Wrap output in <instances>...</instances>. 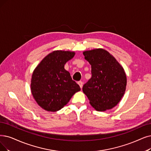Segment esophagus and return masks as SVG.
<instances>
[{
    "label": "esophagus",
    "mask_w": 151,
    "mask_h": 151,
    "mask_svg": "<svg viewBox=\"0 0 151 151\" xmlns=\"http://www.w3.org/2000/svg\"><path fill=\"white\" fill-rule=\"evenodd\" d=\"M77 83L79 84V86H80V87H81V88H82V86H83V82H82V81H79V82H77Z\"/></svg>",
    "instance_id": "34e87169"
}]
</instances>
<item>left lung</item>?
Returning a JSON list of instances; mask_svg holds the SVG:
<instances>
[{
  "label": "left lung",
  "instance_id": "1",
  "mask_svg": "<svg viewBox=\"0 0 151 151\" xmlns=\"http://www.w3.org/2000/svg\"><path fill=\"white\" fill-rule=\"evenodd\" d=\"M91 65L92 77L82 90L96 111H105L115 106L123 96L126 76L123 68L107 51L98 48L83 52Z\"/></svg>",
  "mask_w": 151,
  "mask_h": 151
}]
</instances>
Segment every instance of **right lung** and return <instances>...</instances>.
<instances>
[{
    "mask_svg": "<svg viewBox=\"0 0 151 151\" xmlns=\"http://www.w3.org/2000/svg\"><path fill=\"white\" fill-rule=\"evenodd\" d=\"M74 55V51H54L45 57L33 70L31 92L38 105L45 110L59 111L81 90L64 69L65 64Z\"/></svg>",
    "mask_w": 151,
    "mask_h": 151,
    "instance_id": "1",
    "label": "right lung"
}]
</instances>
